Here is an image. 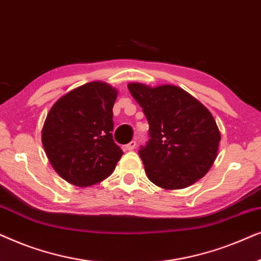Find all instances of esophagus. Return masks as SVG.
I'll list each match as a JSON object with an SVG mask.
<instances>
[{"label":"esophagus","mask_w":261,"mask_h":261,"mask_svg":"<svg viewBox=\"0 0 261 261\" xmlns=\"http://www.w3.org/2000/svg\"><path fill=\"white\" fill-rule=\"evenodd\" d=\"M135 146H137V142L130 141L129 144H127L126 146H124V149H126V151H133V149L135 148Z\"/></svg>","instance_id":"obj_1"}]
</instances>
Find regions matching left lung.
Masks as SVG:
<instances>
[{
	"mask_svg": "<svg viewBox=\"0 0 261 261\" xmlns=\"http://www.w3.org/2000/svg\"><path fill=\"white\" fill-rule=\"evenodd\" d=\"M144 110L149 140L139 155L148 179L166 190L196 183L213 166L221 134L212 113L179 87L128 84Z\"/></svg>",
	"mask_w": 261,
	"mask_h": 261,
	"instance_id": "left-lung-1",
	"label": "left lung"
}]
</instances>
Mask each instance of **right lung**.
Listing matches in <instances>:
<instances>
[{"instance_id": "obj_1", "label": "right lung", "mask_w": 261, "mask_h": 261, "mask_svg": "<svg viewBox=\"0 0 261 261\" xmlns=\"http://www.w3.org/2000/svg\"><path fill=\"white\" fill-rule=\"evenodd\" d=\"M117 90L90 82L62 96L46 116L41 141L63 179L76 187L101 183L115 170L122 149L113 140Z\"/></svg>"}]
</instances>
